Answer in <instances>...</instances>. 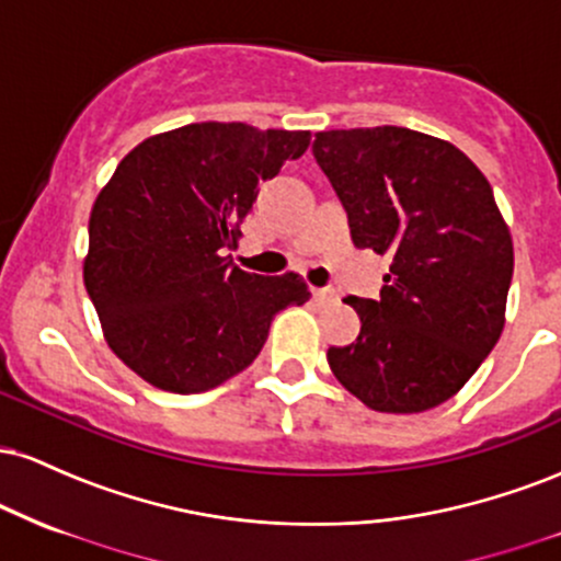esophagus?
<instances>
[{
  "label": "esophagus",
  "mask_w": 561,
  "mask_h": 561,
  "mask_svg": "<svg viewBox=\"0 0 561 561\" xmlns=\"http://www.w3.org/2000/svg\"><path fill=\"white\" fill-rule=\"evenodd\" d=\"M313 298H317L319 302H327V300L337 298V295H334L332 287H317V289H313Z\"/></svg>",
  "instance_id": "1"
}]
</instances>
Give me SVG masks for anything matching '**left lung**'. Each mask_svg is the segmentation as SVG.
I'll return each mask as SVG.
<instances>
[{"instance_id":"obj_1","label":"left lung","mask_w":561,"mask_h":561,"mask_svg":"<svg viewBox=\"0 0 561 561\" xmlns=\"http://www.w3.org/2000/svg\"><path fill=\"white\" fill-rule=\"evenodd\" d=\"M313 158L356 248L392 259L377 300L345 298L362 332L327 362L369 409H435L504 330L514 248L491 184L454 145L401 126L321 131Z\"/></svg>"}]
</instances>
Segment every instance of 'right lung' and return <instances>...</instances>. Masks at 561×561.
Wrapping results in <instances>:
<instances>
[{
  "instance_id": "right-lung-1",
  "label": "right lung",
  "mask_w": 561,
  "mask_h": 561,
  "mask_svg": "<svg viewBox=\"0 0 561 561\" xmlns=\"http://www.w3.org/2000/svg\"><path fill=\"white\" fill-rule=\"evenodd\" d=\"M311 134L190 124L121 160L89 216L83 285L107 345L169 392H203L255 362L282 308L311 293L298 274L261 276L224 255L259 184Z\"/></svg>"
}]
</instances>
